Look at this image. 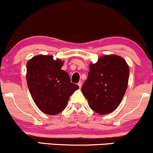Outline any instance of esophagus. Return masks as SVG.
<instances>
[{
	"label": "esophagus",
	"mask_w": 153,
	"mask_h": 153,
	"mask_svg": "<svg viewBox=\"0 0 153 153\" xmlns=\"http://www.w3.org/2000/svg\"><path fill=\"white\" fill-rule=\"evenodd\" d=\"M78 86H79V88H81V86H82V82L81 81V80H80V81H79L78 82Z\"/></svg>",
	"instance_id": "1"
}]
</instances>
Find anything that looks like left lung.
Masks as SVG:
<instances>
[{
	"label": "left lung",
	"instance_id": "left-lung-1",
	"mask_svg": "<svg viewBox=\"0 0 153 153\" xmlns=\"http://www.w3.org/2000/svg\"><path fill=\"white\" fill-rule=\"evenodd\" d=\"M129 75L127 62L119 56H103L91 64L82 86V94L91 109L99 114L114 111L125 94Z\"/></svg>",
	"mask_w": 153,
	"mask_h": 153
}]
</instances>
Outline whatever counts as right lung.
<instances>
[{
	"instance_id": "obj_1",
	"label": "right lung",
	"mask_w": 153,
	"mask_h": 153,
	"mask_svg": "<svg viewBox=\"0 0 153 153\" xmlns=\"http://www.w3.org/2000/svg\"><path fill=\"white\" fill-rule=\"evenodd\" d=\"M63 62L50 55H38L26 64V80L32 99L42 111L55 115L65 108L70 96L79 88L61 70Z\"/></svg>"
}]
</instances>
